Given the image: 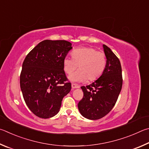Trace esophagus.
Wrapping results in <instances>:
<instances>
[{"instance_id": "obj_1", "label": "esophagus", "mask_w": 149, "mask_h": 149, "mask_svg": "<svg viewBox=\"0 0 149 149\" xmlns=\"http://www.w3.org/2000/svg\"><path fill=\"white\" fill-rule=\"evenodd\" d=\"M71 86H72V90L75 89V88H80V86L77 85V84H72Z\"/></svg>"}]
</instances>
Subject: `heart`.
<instances>
[{"label": "heart", "instance_id": "obj_1", "mask_svg": "<svg viewBox=\"0 0 149 149\" xmlns=\"http://www.w3.org/2000/svg\"><path fill=\"white\" fill-rule=\"evenodd\" d=\"M72 58L65 57L63 61V70L70 74L77 69L79 70L69 77L72 82L94 81L98 79L104 72L107 64L104 52H98L91 47H83L74 49L71 53Z\"/></svg>", "mask_w": 149, "mask_h": 149}]
</instances>
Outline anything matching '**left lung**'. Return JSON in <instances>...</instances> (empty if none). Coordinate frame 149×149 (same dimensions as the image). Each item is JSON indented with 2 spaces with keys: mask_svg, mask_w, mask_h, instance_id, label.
<instances>
[{
  "mask_svg": "<svg viewBox=\"0 0 149 149\" xmlns=\"http://www.w3.org/2000/svg\"><path fill=\"white\" fill-rule=\"evenodd\" d=\"M103 47L107 58L105 69L92 84L81 87L84 96L78 104L80 114L93 120L103 118L112 110L122 86L120 60L108 46L103 44Z\"/></svg>",
  "mask_w": 149,
  "mask_h": 149,
  "instance_id": "1",
  "label": "left lung"
}]
</instances>
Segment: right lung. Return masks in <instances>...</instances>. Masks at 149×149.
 <instances>
[{
	"instance_id": "obj_1",
	"label": "right lung",
	"mask_w": 149,
	"mask_h": 149,
	"mask_svg": "<svg viewBox=\"0 0 149 149\" xmlns=\"http://www.w3.org/2000/svg\"><path fill=\"white\" fill-rule=\"evenodd\" d=\"M66 40H45L38 43L24 59L20 87L26 105L39 118H49L59 113L64 96L71 89L63 61L72 48Z\"/></svg>"
}]
</instances>
